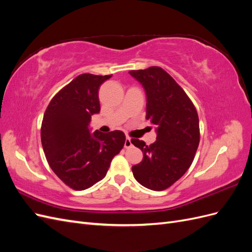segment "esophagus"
I'll return each mask as SVG.
<instances>
[{
  "instance_id": "1",
  "label": "esophagus",
  "mask_w": 252,
  "mask_h": 252,
  "mask_svg": "<svg viewBox=\"0 0 252 252\" xmlns=\"http://www.w3.org/2000/svg\"><path fill=\"white\" fill-rule=\"evenodd\" d=\"M132 146V143H131V140H130V138H126V140H125V144H124V147L125 148H130Z\"/></svg>"
}]
</instances>
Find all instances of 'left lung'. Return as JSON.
<instances>
[{
	"instance_id": "left-lung-1",
	"label": "left lung",
	"mask_w": 252,
	"mask_h": 252,
	"mask_svg": "<svg viewBox=\"0 0 252 252\" xmlns=\"http://www.w3.org/2000/svg\"><path fill=\"white\" fill-rule=\"evenodd\" d=\"M146 91V120L157 126V141L131 143L143 152L132 166L134 179L155 191L169 188L192 164L200 143L199 117L193 103L163 68L152 66L129 71Z\"/></svg>"
}]
</instances>
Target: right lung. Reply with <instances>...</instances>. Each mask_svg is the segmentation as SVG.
<instances>
[{"instance_id": "1", "label": "right lung", "mask_w": 252, "mask_h": 252, "mask_svg": "<svg viewBox=\"0 0 252 252\" xmlns=\"http://www.w3.org/2000/svg\"><path fill=\"white\" fill-rule=\"evenodd\" d=\"M111 75H78L51 98L44 113V154L52 171L73 190L87 189L103 180L125 144L121 130L94 134L89 130L91 116L101 110L98 89Z\"/></svg>"}]
</instances>
